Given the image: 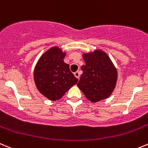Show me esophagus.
<instances>
[{"instance_id":"34e87169","label":"esophagus","mask_w":148,"mask_h":148,"mask_svg":"<svg viewBox=\"0 0 148 148\" xmlns=\"http://www.w3.org/2000/svg\"><path fill=\"white\" fill-rule=\"evenodd\" d=\"M74 76H75L78 79H79V77H80V73H79V71H76V72L74 73Z\"/></svg>"}]
</instances>
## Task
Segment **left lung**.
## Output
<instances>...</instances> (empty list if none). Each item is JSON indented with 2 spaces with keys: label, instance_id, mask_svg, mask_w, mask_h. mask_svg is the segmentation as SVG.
Masks as SVG:
<instances>
[{
  "label": "left lung",
  "instance_id": "left-lung-1",
  "mask_svg": "<svg viewBox=\"0 0 148 148\" xmlns=\"http://www.w3.org/2000/svg\"><path fill=\"white\" fill-rule=\"evenodd\" d=\"M85 65L77 86L87 99L96 103L110 97L118 81V70L107 53L101 49L83 52Z\"/></svg>",
  "mask_w": 148,
  "mask_h": 148
}]
</instances>
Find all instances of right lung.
Masks as SVG:
<instances>
[{
  "label": "right lung",
  "instance_id": "1",
  "mask_svg": "<svg viewBox=\"0 0 148 148\" xmlns=\"http://www.w3.org/2000/svg\"><path fill=\"white\" fill-rule=\"evenodd\" d=\"M66 52L58 46L52 47L42 54L34 71L35 85L39 93L50 101H58L78 79L63 61Z\"/></svg>",
  "mask_w": 148,
  "mask_h": 148
}]
</instances>
